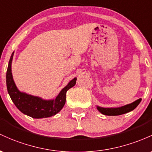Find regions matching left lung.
Listing matches in <instances>:
<instances>
[{"mask_svg": "<svg viewBox=\"0 0 152 152\" xmlns=\"http://www.w3.org/2000/svg\"><path fill=\"white\" fill-rule=\"evenodd\" d=\"M141 100V98L138 99L133 103L127 104V105H123L117 108H103V107L96 105V108L100 113L105 115H119L122 114L127 113L131 110H134L136 107L139 105Z\"/></svg>", "mask_w": 152, "mask_h": 152, "instance_id": "left-lung-1", "label": "left lung"}]
</instances>
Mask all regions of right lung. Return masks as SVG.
Instances as JSON below:
<instances>
[{"mask_svg":"<svg viewBox=\"0 0 152 152\" xmlns=\"http://www.w3.org/2000/svg\"><path fill=\"white\" fill-rule=\"evenodd\" d=\"M13 54L14 52L12 53L8 62L6 72V86L8 94L16 108L21 113L33 118H48L53 116L59 113L65 104L67 91L75 86L76 84L77 77H75L69 81L53 99L46 100L41 97L34 96L24 92H21L16 87L12 75L11 64Z\"/></svg>","mask_w":152,"mask_h":152,"instance_id":"obj_1","label":"right lung"}]
</instances>
